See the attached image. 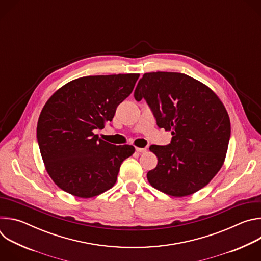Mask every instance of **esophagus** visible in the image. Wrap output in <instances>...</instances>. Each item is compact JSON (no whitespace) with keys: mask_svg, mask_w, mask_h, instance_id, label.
<instances>
[{"mask_svg":"<svg viewBox=\"0 0 261 261\" xmlns=\"http://www.w3.org/2000/svg\"><path fill=\"white\" fill-rule=\"evenodd\" d=\"M135 150H136V152H138V153H145V152H146V148H145V147H136Z\"/></svg>","mask_w":261,"mask_h":261,"instance_id":"34e87169","label":"esophagus"}]
</instances>
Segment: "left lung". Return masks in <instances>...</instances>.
<instances>
[{
    "label": "left lung",
    "instance_id": "8db88e82",
    "mask_svg": "<svg viewBox=\"0 0 261 261\" xmlns=\"http://www.w3.org/2000/svg\"><path fill=\"white\" fill-rule=\"evenodd\" d=\"M145 99L157 125L171 131L168 145H151L157 166L147 172L153 187L167 195H191L224 164L230 120L220 98L204 84L177 72L144 73L134 92Z\"/></svg>",
    "mask_w": 261,
    "mask_h": 261
}]
</instances>
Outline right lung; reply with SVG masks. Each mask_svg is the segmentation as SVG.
I'll return each mask as SVG.
<instances>
[{
  "instance_id": "add662e5",
  "label": "right lung",
  "mask_w": 261,
  "mask_h": 261,
  "mask_svg": "<svg viewBox=\"0 0 261 261\" xmlns=\"http://www.w3.org/2000/svg\"><path fill=\"white\" fill-rule=\"evenodd\" d=\"M138 77V73L80 77L47 100L37 124V139L45 169L59 188L91 198L114 187L121 164L135 147L108 143L95 131L113 121Z\"/></svg>"
}]
</instances>
